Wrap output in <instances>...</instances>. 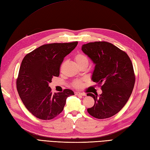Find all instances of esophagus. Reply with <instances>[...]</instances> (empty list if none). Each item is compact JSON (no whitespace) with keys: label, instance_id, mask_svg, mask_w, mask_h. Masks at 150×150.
Wrapping results in <instances>:
<instances>
[{"label":"esophagus","instance_id":"obj_1","mask_svg":"<svg viewBox=\"0 0 150 150\" xmlns=\"http://www.w3.org/2000/svg\"><path fill=\"white\" fill-rule=\"evenodd\" d=\"M75 95H79V96H86V94L84 93H81V92H75Z\"/></svg>","mask_w":150,"mask_h":150}]
</instances>
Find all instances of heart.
<instances>
[{"label":"heart","mask_w":150,"mask_h":150,"mask_svg":"<svg viewBox=\"0 0 150 150\" xmlns=\"http://www.w3.org/2000/svg\"><path fill=\"white\" fill-rule=\"evenodd\" d=\"M74 60L76 62L79 67L82 64H87L89 63V58L84 54L81 52H78L74 56ZM72 86L75 88H81L82 86V80H76L72 83Z\"/></svg>","instance_id":"b5f03b06"}]
</instances>
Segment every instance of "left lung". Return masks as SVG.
Masks as SVG:
<instances>
[{
    "mask_svg": "<svg viewBox=\"0 0 150 150\" xmlns=\"http://www.w3.org/2000/svg\"><path fill=\"white\" fill-rule=\"evenodd\" d=\"M82 50L96 64L92 81L102 90L100 96L87 94L95 100L88 112L97 119L112 117L125 106L133 91L135 76L132 62L126 52L107 41L83 45Z\"/></svg>",
    "mask_w": 150,
    "mask_h": 150,
    "instance_id": "8db88e82",
    "label": "left lung"
}]
</instances>
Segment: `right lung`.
<instances>
[{
    "mask_svg": "<svg viewBox=\"0 0 150 150\" xmlns=\"http://www.w3.org/2000/svg\"><path fill=\"white\" fill-rule=\"evenodd\" d=\"M77 41L45 44L27 54L22 61L16 89L23 103L34 116L50 120L62 110L71 90L52 93L48 86L54 76H59L64 58L74 49Z\"/></svg>",
    "mask_w": 150,
    "mask_h": 150,
    "instance_id": "obj_1",
    "label": "right lung"
}]
</instances>
